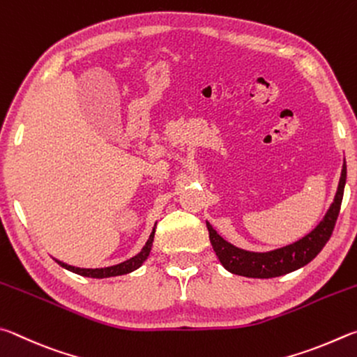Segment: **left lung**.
Listing matches in <instances>:
<instances>
[{
	"mask_svg": "<svg viewBox=\"0 0 357 357\" xmlns=\"http://www.w3.org/2000/svg\"><path fill=\"white\" fill-rule=\"evenodd\" d=\"M345 183L347 162L343 161L339 186H337L334 201L329 205L323 220L317 224L314 230H310L307 235H304L301 240L291 243V245H287L284 248L274 249V251L254 252L235 246L227 240H224L207 221L210 243L211 246H213V251L216 252L218 259H220L221 265L226 268L229 273L254 279L279 278L305 266L309 261L314 260L317 255L320 254L324 245H326L328 240L331 238V235H333L337 216H339L340 211Z\"/></svg>",
	"mask_w": 357,
	"mask_h": 357,
	"instance_id": "left-lung-1",
	"label": "left lung"
}]
</instances>
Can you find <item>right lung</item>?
<instances>
[{"label": "right lung", "instance_id": "add662e5", "mask_svg": "<svg viewBox=\"0 0 357 357\" xmlns=\"http://www.w3.org/2000/svg\"><path fill=\"white\" fill-rule=\"evenodd\" d=\"M155 229H156V222H155V226L152 229V234H150L149 240L146 241V245L142 246L141 251L137 252L135 257L125 260V261H122V264H117V265H112V266H105V268H78V266L67 265V264H64V261H61L58 259H54V260H56V264L61 265L62 268H66V270L72 271L75 274H79V276H84V278L105 279V278L122 276V274H128L131 271L137 270V268L142 266L144 261L147 260L150 251H152V245H153V238H155Z\"/></svg>", "mask_w": 357, "mask_h": 357}]
</instances>
